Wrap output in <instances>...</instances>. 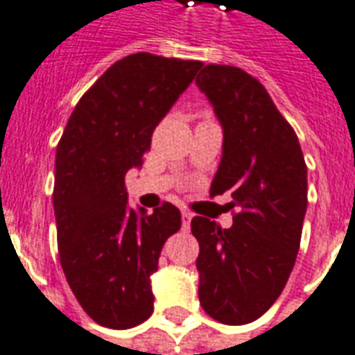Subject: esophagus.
<instances>
[{
    "label": "esophagus",
    "instance_id": "1",
    "mask_svg": "<svg viewBox=\"0 0 355 355\" xmlns=\"http://www.w3.org/2000/svg\"><path fill=\"white\" fill-rule=\"evenodd\" d=\"M193 214L189 210H182V222H183V228H189V224H191Z\"/></svg>",
    "mask_w": 355,
    "mask_h": 355
}]
</instances>
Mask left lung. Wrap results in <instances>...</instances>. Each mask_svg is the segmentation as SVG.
Returning a JSON list of instances; mask_svg holds the SVG:
<instances>
[{"label":"left lung","instance_id":"1","mask_svg":"<svg viewBox=\"0 0 355 355\" xmlns=\"http://www.w3.org/2000/svg\"><path fill=\"white\" fill-rule=\"evenodd\" d=\"M197 87L218 117L224 143L210 195L228 193L234 224L195 216L199 302L212 319L248 324L282 294L294 268L305 210L307 166L292 125L266 89L232 65H205Z\"/></svg>","mask_w":355,"mask_h":355}]
</instances>
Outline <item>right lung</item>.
<instances>
[{
  "instance_id": "add662e5",
  "label": "right lung",
  "mask_w": 355,
  "mask_h": 355,
  "mask_svg": "<svg viewBox=\"0 0 355 355\" xmlns=\"http://www.w3.org/2000/svg\"><path fill=\"white\" fill-rule=\"evenodd\" d=\"M201 61L133 53L116 61L75 106L55 150L53 212L61 268L80 307L107 329L154 309L150 276L182 212L127 205L125 173L141 168L162 121Z\"/></svg>"
}]
</instances>
